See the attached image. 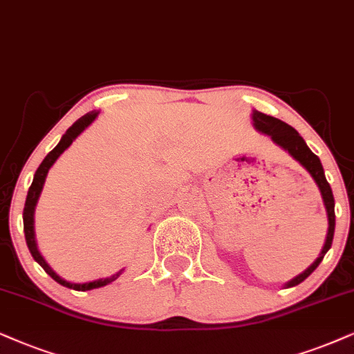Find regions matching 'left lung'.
Returning <instances> with one entry per match:
<instances>
[{
  "label": "left lung",
  "mask_w": 354,
  "mask_h": 354,
  "mask_svg": "<svg viewBox=\"0 0 354 354\" xmlns=\"http://www.w3.org/2000/svg\"><path fill=\"white\" fill-rule=\"evenodd\" d=\"M252 120H253V127L257 129L258 132L270 136L271 140L274 142V144L279 145L281 149H284L290 156H292L294 160H296V162L301 163L302 167L307 169L308 174L312 176V180H314L315 185L319 186V191L322 194V199H324V205L326 210V217H328V232H326L325 243H324V247H322L319 258H317L306 271H302L301 274L292 277V279L288 281V283L284 284V288H294V286L301 284L302 281H306L307 277L317 270V266L322 263L325 253L328 252L330 247H332L333 234H335L333 192H332V187H330V185H328V181H326V178H325L324 167H322L320 158L314 153V151L308 149L306 140L299 136V132L296 131V129L290 127L289 124L283 122V120L272 118V115L259 113V111H257V109L252 111Z\"/></svg>",
  "instance_id": "left-lung-1"
}]
</instances>
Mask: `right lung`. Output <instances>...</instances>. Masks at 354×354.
<instances>
[{
	"mask_svg": "<svg viewBox=\"0 0 354 354\" xmlns=\"http://www.w3.org/2000/svg\"><path fill=\"white\" fill-rule=\"evenodd\" d=\"M100 111H91V113L84 114L83 118H80L77 122H75L71 127L66 131L64 136H62L60 142H58L55 149H53L50 153H48L44 162L39 165L37 171L34 174L32 185H30L29 191H28V198H26V204H24V212H22V221H24V235H26V243H28V248L30 254L35 261L39 263L40 266L44 268V271L47 272L52 279H55L58 284L65 286V288L75 289V290H91V289H97V288H104V286L111 284L113 281L118 279V277L124 272V268L118 272H114L113 276L109 277H102V279H95V281H88V283H70V281L64 279L62 276H58L55 271L52 270L50 265L44 259L42 254H40L39 248H37V241H35V232H34V212H35V205H37V201L40 198V192H42L44 183H46L47 173L48 169L53 167V163L57 162L58 156H60L64 151L68 149V147L73 144V140L77 138L80 133H82L84 129L89 127L93 124V120L97 118Z\"/></svg>",
	"mask_w": 354,
	"mask_h": 354,
	"instance_id": "obj_1",
	"label": "right lung"
}]
</instances>
